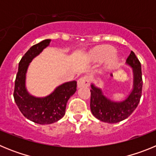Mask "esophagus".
I'll return each mask as SVG.
<instances>
[{
  "label": "esophagus",
  "mask_w": 156,
  "mask_h": 156,
  "mask_svg": "<svg viewBox=\"0 0 156 156\" xmlns=\"http://www.w3.org/2000/svg\"><path fill=\"white\" fill-rule=\"evenodd\" d=\"M90 85V79L87 76H83L80 77L77 81V86L78 87H88Z\"/></svg>",
  "instance_id": "esophagus-1"
}]
</instances>
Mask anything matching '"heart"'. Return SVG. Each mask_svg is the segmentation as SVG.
<instances>
[{"label": "heart", "instance_id": "1", "mask_svg": "<svg viewBox=\"0 0 156 156\" xmlns=\"http://www.w3.org/2000/svg\"><path fill=\"white\" fill-rule=\"evenodd\" d=\"M115 50L112 47L108 45H101L95 48L90 52V57L94 60L101 61L106 59V66L108 68H112L116 64V59L115 55Z\"/></svg>", "mask_w": 156, "mask_h": 156}]
</instances>
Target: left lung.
<instances>
[{
  "label": "left lung",
  "instance_id": "8db88e82",
  "mask_svg": "<svg viewBox=\"0 0 156 156\" xmlns=\"http://www.w3.org/2000/svg\"><path fill=\"white\" fill-rule=\"evenodd\" d=\"M126 63L133 68V89L127 98L121 102H114L106 98L101 90L91 85L90 110L99 120L108 123H115L124 120L131 115L140 102L142 93L141 65L134 52H130Z\"/></svg>",
  "mask_w": 156,
  "mask_h": 156
}]
</instances>
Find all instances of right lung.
Here are the masks:
<instances>
[{
	"label": "right lung",
	"instance_id": "right-lung-1",
	"mask_svg": "<svg viewBox=\"0 0 156 156\" xmlns=\"http://www.w3.org/2000/svg\"><path fill=\"white\" fill-rule=\"evenodd\" d=\"M51 40H44L29 49L19 63L15 81L14 99L26 118L38 124H51L57 122L66 113V103L76 90V81L65 83L45 98H35L27 92L25 87L26 73L29 63L46 48Z\"/></svg>",
	"mask_w": 156,
	"mask_h": 156
}]
</instances>
